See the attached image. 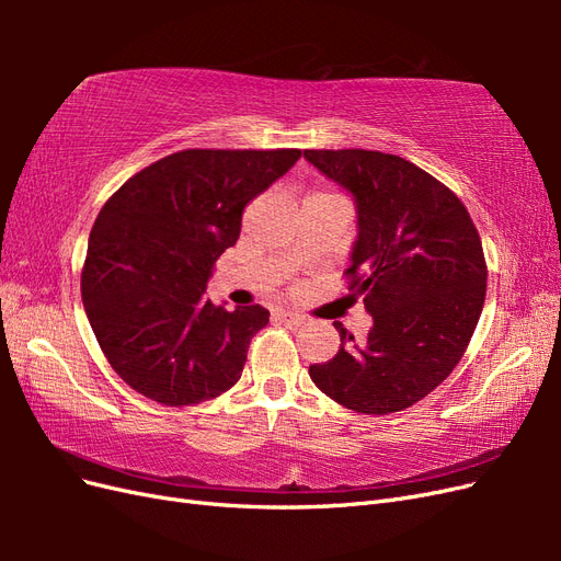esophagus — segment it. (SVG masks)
Listing matches in <instances>:
<instances>
[{
    "mask_svg": "<svg viewBox=\"0 0 561 561\" xmlns=\"http://www.w3.org/2000/svg\"><path fill=\"white\" fill-rule=\"evenodd\" d=\"M278 318L285 322L287 328H301L304 322H307V318L299 316V313H290V311H280V313H278Z\"/></svg>",
    "mask_w": 561,
    "mask_h": 561,
    "instance_id": "esophagus-1",
    "label": "esophagus"
}]
</instances>
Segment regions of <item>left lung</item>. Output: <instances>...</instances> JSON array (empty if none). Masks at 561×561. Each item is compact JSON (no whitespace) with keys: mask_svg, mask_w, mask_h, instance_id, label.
Masks as SVG:
<instances>
[{"mask_svg":"<svg viewBox=\"0 0 561 561\" xmlns=\"http://www.w3.org/2000/svg\"><path fill=\"white\" fill-rule=\"evenodd\" d=\"M304 159L353 196L348 290L375 320L363 344L334 322L342 346L309 375L346 410H407L451 375L478 328L486 293L480 233L451 190L396 154L304 149Z\"/></svg>","mask_w":561,"mask_h":561,"instance_id":"obj_1","label":"left lung"}]
</instances>
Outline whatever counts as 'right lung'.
<instances>
[{"instance_id":"1","label":"right lung","mask_w":561,"mask_h":561,"mask_svg":"<svg viewBox=\"0 0 561 561\" xmlns=\"http://www.w3.org/2000/svg\"><path fill=\"white\" fill-rule=\"evenodd\" d=\"M299 157L301 149H184L133 175L98 213L81 299L105 358L133 390L182 407L241 379L268 311L215 307L208 278L239 241L248 203Z\"/></svg>"}]
</instances>
